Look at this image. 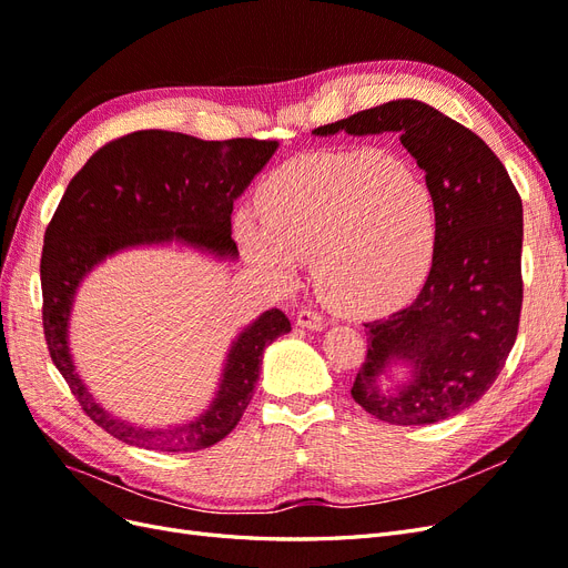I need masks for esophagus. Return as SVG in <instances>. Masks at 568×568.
Here are the masks:
<instances>
[{
    "instance_id": "34e87169",
    "label": "esophagus",
    "mask_w": 568,
    "mask_h": 568,
    "mask_svg": "<svg viewBox=\"0 0 568 568\" xmlns=\"http://www.w3.org/2000/svg\"><path fill=\"white\" fill-rule=\"evenodd\" d=\"M296 322H298V326H303V329H311V332H320L324 326V317L320 313L311 311V307H301L296 315Z\"/></svg>"
}]
</instances>
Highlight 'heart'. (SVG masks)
Returning a JSON list of instances; mask_svg holds the SVG:
<instances>
[{
	"mask_svg": "<svg viewBox=\"0 0 568 568\" xmlns=\"http://www.w3.org/2000/svg\"><path fill=\"white\" fill-rule=\"evenodd\" d=\"M261 215L236 220L246 261L291 284L298 257H315L317 286L338 311H379L415 291L432 267V189L382 151L296 159L265 184Z\"/></svg>",
	"mask_w": 568,
	"mask_h": 568,
	"instance_id": "heart-1",
	"label": "heart"
}]
</instances>
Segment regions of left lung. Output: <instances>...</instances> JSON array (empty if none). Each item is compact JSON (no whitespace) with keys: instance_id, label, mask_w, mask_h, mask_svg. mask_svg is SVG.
Returning a JSON list of instances; mask_svg holds the SVG:
<instances>
[{"instance_id":"8db88e82","label":"left lung","mask_w":568,"mask_h":568,"mask_svg":"<svg viewBox=\"0 0 568 568\" xmlns=\"http://www.w3.org/2000/svg\"><path fill=\"white\" fill-rule=\"evenodd\" d=\"M313 132L398 134L436 201L432 272L407 307L365 324L369 346L351 395L376 419L398 426L459 415L493 386L517 341L524 303L517 186L478 134L417 99H395ZM400 362L410 379L384 389L378 376Z\"/></svg>"}]
</instances>
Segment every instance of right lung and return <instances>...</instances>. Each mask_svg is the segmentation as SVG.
I'll use <instances>...</instances> for the list:
<instances>
[{
	"label": "right lung",
	"instance_id": "right-lung-1",
	"mask_svg": "<svg viewBox=\"0 0 568 568\" xmlns=\"http://www.w3.org/2000/svg\"><path fill=\"white\" fill-rule=\"evenodd\" d=\"M277 151L274 140L203 142L168 130H140L101 146L68 182L44 232L42 324L51 363L80 407L113 438L146 450L192 453L211 448L244 417L261 376L263 351L291 332L272 307L232 343L220 390L201 417L168 428H144L101 407L75 372L68 348V320L80 282L109 255L182 242L217 257H236L234 201Z\"/></svg>",
	"mask_w": 568,
	"mask_h": 568
}]
</instances>
